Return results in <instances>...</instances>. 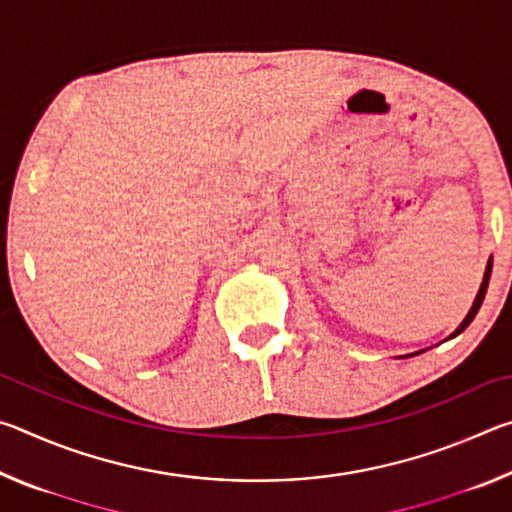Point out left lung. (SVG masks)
I'll return each instance as SVG.
<instances>
[{"label": "left lung", "mask_w": 512, "mask_h": 512, "mask_svg": "<svg viewBox=\"0 0 512 512\" xmlns=\"http://www.w3.org/2000/svg\"><path fill=\"white\" fill-rule=\"evenodd\" d=\"M490 273H492V259L488 262V266H485V275H483V282H481V289H479V293H476V300H474V305H472V309H470V314L465 316V320L461 323V327L456 329V332L452 334V336H458L463 332V329L472 323L474 320V316H476V311L481 309V302H483V298H485V291H488V282H490Z\"/></svg>", "instance_id": "1"}]
</instances>
